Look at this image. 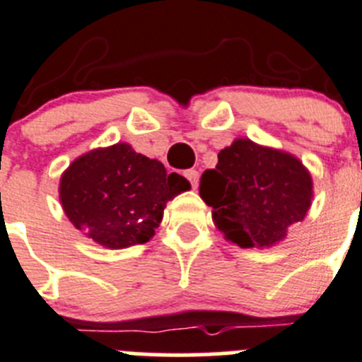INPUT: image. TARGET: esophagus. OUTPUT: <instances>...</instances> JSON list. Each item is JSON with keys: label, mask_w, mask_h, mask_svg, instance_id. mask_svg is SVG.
I'll list each match as a JSON object with an SVG mask.
<instances>
[{"label": "esophagus", "mask_w": 362, "mask_h": 362, "mask_svg": "<svg viewBox=\"0 0 362 362\" xmlns=\"http://www.w3.org/2000/svg\"><path fill=\"white\" fill-rule=\"evenodd\" d=\"M184 177L187 178L189 182H191L192 189H197V185H198V171H197V170H187V171H184Z\"/></svg>", "instance_id": "esophagus-1"}]
</instances>
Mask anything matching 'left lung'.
Returning a JSON list of instances; mask_svg holds the SVG:
<instances>
[{
    "instance_id": "left-lung-1",
    "label": "left lung",
    "mask_w": 362,
    "mask_h": 362,
    "mask_svg": "<svg viewBox=\"0 0 362 362\" xmlns=\"http://www.w3.org/2000/svg\"><path fill=\"white\" fill-rule=\"evenodd\" d=\"M200 197L214 225L241 248L282 241L302 221L313 200V178L291 153L235 139L200 178Z\"/></svg>"
}]
</instances>
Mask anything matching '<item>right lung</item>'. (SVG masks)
<instances>
[{
	"instance_id": "add662e5",
	"label": "right lung",
	"mask_w": 362,
	"mask_h": 362,
	"mask_svg": "<svg viewBox=\"0 0 362 362\" xmlns=\"http://www.w3.org/2000/svg\"><path fill=\"white\" fill-rule=\"evenodd\" d=\"M191 187L162 162L117 143L82 155L60 178V204L80 232L107 248L144 245L165 204Z\"/></svg>"
}]
</instances>
